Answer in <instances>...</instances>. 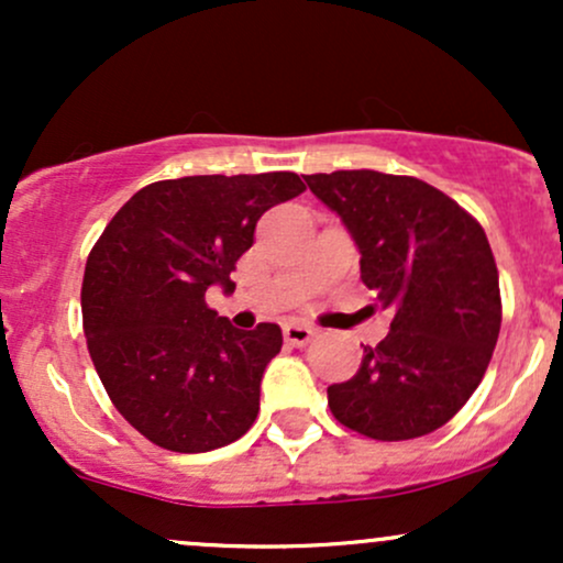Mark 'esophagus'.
<instances>
[{"label":"esophagus","mask_w":563,"mask_h":563,"mask_svg":"<svg viewBox=\"0 0 563 563\" xmlns=\"http://www.w3.org/2000/svg\"><path fill=\"white\" fill-rule=\"evenodd\" d=\"M314 333L318 331H314L312 325H307V322H299V320H290L283 325V335H286L288 344H294V346L309 344V341L314 339Z\"/></svg>","instance_id":"esophagus-1"}]
</instances>
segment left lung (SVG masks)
<instances>
[{"label": "left lung", "mask_w": 563, "mask_h": 563, "mask_svg": "<svg viewBox=\"0 0 563 563\" xmlns=\"http://www.w3.org/2000/svg\"><path fill=\"white\" fill-rule=\"evenodd\" d=\"M360 251V277L394 309L363 365L328 386L335 421L380 442L431 434L482 384L500 333V283L474 217L416 177L307 174Z\"/></svg>", "instance_id": "1"}]
</instances>
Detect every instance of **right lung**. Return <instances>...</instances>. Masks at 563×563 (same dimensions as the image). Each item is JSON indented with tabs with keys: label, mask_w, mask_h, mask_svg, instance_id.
Wrapping results in <instances>:
<instances>
[{
	"label": "right lung",
	"mask_w": 563,
	"mask_h": 563,
	"mask_svg": "<svg viewBox=\"0 0 563 563\" xmlns=\"http://www.w3.org/2000/svg\"><path fill=\"white\" fill-rule=\"evenodd\" d=\"M303 192L294 172L203 174L134 192L102 230L81 283L89 357L115 410L172 452L241 439L260 412L275 322L241 331L206 303L235 290L230 273L262 214Z\"/></svg>",
	"instance_id": "add662e5"
}]
</instances>
